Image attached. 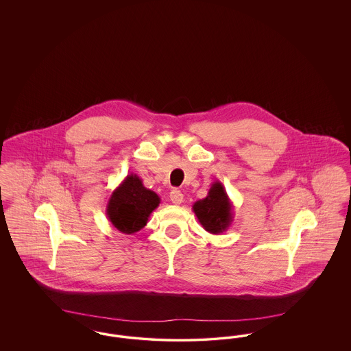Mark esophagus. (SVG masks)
I'll list each match as a JSON object with an SVG mask.
<instances>
[{
  "label": "esophagus",
  "instance_id": "esophagus-1",
  "mask_svg": "<svg viewBox=\"0 0 351 351\" xmlns=\"http://www.w3.org/2000/svg\"><path fill=\"white\" fill-rule=\"evenodd\" d=\"M169 199H171V201H172L173 204L179 205V204L183 202V193H182L179 189H172L171 193H169Z\"/></svg>",
  "mask_w": 351,
  "mask_h": 351
}]
</instances>
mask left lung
I'll use <instances>...</instances> for the list:
<instances>
[{
  "label": "left lung",
  "instance_id": "obj_1",
  "mask_svg": "<svg viewBox=\"0 0 351 351\" xmlns=\"http://www.w3.org/2000/svg\"><path fill=\"white\" fill-rule=\"evenodd\" d=\"M192 209L208 233H223L233 222V204L221 182L212 184L208 196L196 201Z\"/></svg>",
  "mask_w": 351,
  "mask_h": 351
}]
</instances>
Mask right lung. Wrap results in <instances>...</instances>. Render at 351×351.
<instances>
[{
	"label": "right lung",
	"mask_w": 351,
	"mask_h": 351,
	"mask_svg": "<svg viewBox=\"0 0 351 351\" xmlns=\"http://www.w3.org/2000/svg\"><path fill=\"white\" fill-rule=\"evenodd\" d=\"M159 204L160 197L147 189L138 175L130 173L112 192L106 216L121 233L134 234L146 226Z\"/></svg>",
	"instance_id": "add662e5"
}]
</instances>
